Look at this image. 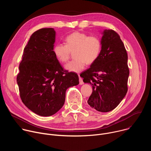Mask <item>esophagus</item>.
I'll use <instances>...</instances> for the list:
<instances>
[{"instance_id": "obj_1", "label": "esophagus", "mask_w": 151, "mask_h": 151, "mask_svg": "<svg viewBox=\"0 0 151 151\" xmlns=\"http://www.w3.org/2000/svg\"><path fill=\"white\" fill-rule=\"evenodd\" d=\"M79 84L80 85H82L83 84V79L79 75Z\"/></svg>"}]
</instances>
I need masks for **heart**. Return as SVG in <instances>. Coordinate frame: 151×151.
<instances>
[{
  "instance_id": "b5f03b06",
  "label": "heart",
  "mask_w": 151,
  "mask_h": 151,
  "mask_svg": "<svg viewBox=\"0 0 151 151\" xmlns=\"http://www.w3.org/2000/svg\"><path fill=\"white\" fill-rule=\"evenodd\" d=\"M66 45L58 44L53 49L57 60L66 63L70 58L71 52H74V60L67 64L65 68L70 72H79L83 70L86 63L91 64L99 58L101 50V42L96 36L79 32H73L66 39Z\"/></svg>"
}]
</instances>
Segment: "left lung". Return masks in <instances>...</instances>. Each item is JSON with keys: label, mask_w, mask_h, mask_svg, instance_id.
<instances>
[{"label": "left lung", "mask_w": 151, "mask_h": 151, "mask_svg": "<svg viewBox=\"0 0 151 151\" xmlns=\"http://www.w3.org/2000/svg\"><path fill=\"white\" fill-rule=\"evenodd\" d=\"M101 42L99 58L80 76L93 87L88 104L97 111L107 112L116 107L127 93L129 68L127 51L116 32L104 30Z\"/></svg>", "instance_id": "1"}]
</instances>
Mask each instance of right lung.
Instances as JSON below:
<instances>
[{
	"instance_id": "obj_1",
	"label": "right lung",
	"mask_w": 151,
	"mask_h": 151,
	"mask_svg": "<svg viewBox=\"0 0 151 151\" xmlns=\"http://www.w3.org/2000/svg\"><path fill=\"white\" fill-rule=\"evenodd\" d=\"M55 37L53 28H43L32 35L17 76L23 103L42 116L57 112L65 101L66 90L79 84L78 75L64 70L55 56Z\"/></svg>"
}]
</instances>
